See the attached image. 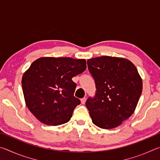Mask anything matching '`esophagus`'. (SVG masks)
Wrapping results in <instances>:
<instances>
[{"label":"esophagus","mask_w":160,"mask_h":160,"mask_svg":"<svg viewBox=\"0 0 160 160\" xmlns=\"http://www.w3.org/2000/svg\"><path fill=\"white\" fill-rule=\"evenodd\" d=\"M85 102H86V98L85 97H84V98H82V99H81V103H82V104H84L85 103Z\"/></svg>","instance_id":"esophagus-1"}]
</instances>
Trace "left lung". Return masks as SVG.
Returning a JSON list of instances; mask_svg holds the SVG:
<instances>
[{"label": "left lung", "mask_w": 160, "mask_h": 160, "mask_svg": "<svg viewBox=\"0 0 160 160\" xmlns=\"http://www.w3.org/2000/svg\"><path fill=\"white\" fill-rule=\"evenodd\" d=\"M96 94L85 105L92 123L104 129L120 126L136 108L142 81L135 65L126 58L100 56L88 60Z\"/></svg>", "instance_id": "1"}]
</instances>
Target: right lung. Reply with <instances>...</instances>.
<instances>
[{
    "label": "right lung",
    "mask_w": 160,
    "mask_h": 160,
    "mask_svg": "<svg viewBox=\"0 0 160 160\" xmlns=\"http://www.w3.org/2000/svg\"><path fill=\"white\" fill-rule=\"evenodd\" d=\"M86 68L85 59L42 57L34 61L22 78L29 110L46 125L68 122L75 108L80 104L74 97L76 84L72 78Z\"/></svg>",
    "instance_id": "right-lung-1"
}]
</instances>
